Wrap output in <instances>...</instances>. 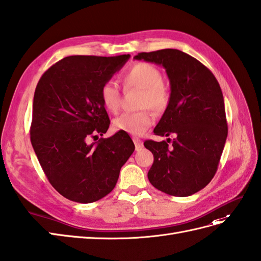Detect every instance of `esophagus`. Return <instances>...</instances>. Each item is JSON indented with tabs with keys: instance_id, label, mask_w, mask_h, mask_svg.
Returning a JSON list of instances; mask_svg holds the SVG:
<instances>
[{
	"instance_id": "34e87169",
	"label": "esophagus",
	"mask_w": 261,
	"mask_h": 261,
	"mask_svg": "<svg viewBox=\"0 0 261 261\" xmlns=\"http://www.w3.org/2000/svg\"><path fill=\"white\" fill-rule=\"evenodd\" d=\"M133 142H135V145H136V150H137V151H139V150H141V149H142V146H143V142L141 141V140L138 139V138H133Z\"/></svg>"
}]
</instances>
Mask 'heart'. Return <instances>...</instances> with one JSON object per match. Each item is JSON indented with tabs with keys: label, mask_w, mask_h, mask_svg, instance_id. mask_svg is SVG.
Here are the masks:
<instances>
[{
	"label": "heart",
	"mask_w": 261,
	"mask_h": 261,
	"mask_svg": "<svg viewBox=\"0 0 261 261\" xmlns=\"http://www.w3.org/2000/svg\"><path fill=\"white\" fill-rule=\"evenodd\" d=\"M125 89L140 90L137 112H125L113 120V128L132 136H141L154 121L155 115H162L169 108L171 91L163 82L161 70L149 63H137L121 77ZM100 100L105 108L115 113L121 105V91L113 82L105 83L100 88Z\"/></svg>",
	"instance_id": "1"
}]
</instances>
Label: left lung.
Wrapping results in <instances>:
<instances>
[{
    "label": "left lung",
    "instance_id": "8db88e82",
    "mask_svg": "<svg viewBox=\"0 0 261 261\" xmlns=\"http://www.w3.org/2000/svg\"><path fill=\"white\" fill-rule=\"evenodd\" d=\"M135 59L163 66L171 85L169 108L153 132L173 139L144 142L154 156L149 181L172 196L195 194L215 175L225 146L228 126L222 89L206 66L178 49L139 53Z\"/></svg>",
    "mask_w": 261,
    "mask_h": 261
}]
</instances>
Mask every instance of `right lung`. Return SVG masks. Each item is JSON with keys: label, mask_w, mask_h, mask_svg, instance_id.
<instances>
[{"label": "right lung", "mask_w": 261, "mask_h": 261, "mask_svg": "<svg viewBox=\"0 0 261 261\" xmlns=\"http://www.w3.org/2000/svg\"><path fill=\"white\" fill-rule=\"evenodd\" d=\"M129 58L65 57L36 86L30 130L33 149L53 188L72 202L92 203L108 195L135 151L124 131L88 143L110 124L100 88Z\"/></svg>", "instance_id": "right-lung-1"}]
</instances>
